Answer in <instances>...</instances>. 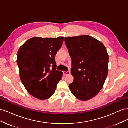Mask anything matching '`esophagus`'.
<instances>
[{
	"label": "esophagus",
	"instance_id": "obj_1",
	"mask_svg": "<svg viewBox=\"0 0 128 128\" xmlns=\"http://www.w3.org/2000/svg\"><path fill=\"white\" fill-rule=\"evenodd\" d=\"M70 72H64V76H66L68 75H70Z\"/></svg>",
	"mask_w": 128,
	"mask_h": 128
}]
</instances>
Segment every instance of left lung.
<instances>
[{
    "instance_id": "left-lung-1",
    "label": "left lung",
    "mask_w": 128,
    "mask_h": 128,
    "mask_svg": "<svg viewBox=\"0 0 128 128\" xmlns=\"http://www.w3.org/2000/svg\"><path fill=\"white\" fill-rule=\"evenodd\" d=\"M64 42L72 60L74 81L69 89L78 99L90 100L102 90L108 75L106 48L102 42L88 35L66 37Z\"/></svg>"
}]
</instances>
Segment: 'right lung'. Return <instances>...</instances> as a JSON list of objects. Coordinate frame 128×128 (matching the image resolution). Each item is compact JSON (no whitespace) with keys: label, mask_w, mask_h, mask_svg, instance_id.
Here are the masks:
<instances>
[{"label":"right lung","mask_w":128,"mask_h":128,"mask_svg":"<svg viewBox=\"0 0 128 128\" xmlns=\"http://www.w3.org/2000/svg\"><path fill=\"white\" fill-rule=\"evenodd\" d=\"M64 40V37H33L18 50L17 63L21 80L26 91L36 98L51 97L61 80L63 72L56 69L55 56Z\"/></svg>","instance_id":"add662e5"}]
</instances>
